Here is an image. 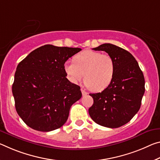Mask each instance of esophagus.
Here are the masks:
<instances>
[{"label":"esophagus","instance_id":"obj_1","mask_svg":"<svg viewBox=\"0 0 160 160\" xmlns=\"http://www.w3.org/2000/svg\"><path fill=\"white\" fill-rule=\"evenodd\" d=\"M80 90H81V92H82V95H83V96L87 95L88 94V93L85 91V89L84 88H81V89H80Z\"/></svg>","mask_w":160,"mask_h":160}]
</instances>
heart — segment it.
<instances>
[{
  "label": "heart",
  "mask_w": 160,
  "mask_h": 160,
  "mask_svg": "<svg viewBox=\"0 0 160 160\" xmlns=\"http://www.w3.org/2000/svg\"><path fill=\"white\" fill-rule=\"evenodd\" d=\"M64 70L71 82L77 84L85 78L86 84L91 90L100 92L112 81L115 65L110 55L85 50L75 55L74 62H65Z\"/></svg>",
  "instance_id": "obj_1"
}]
</instances>
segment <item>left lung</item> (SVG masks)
Listing matches in <instances>:
<instances>
[{
	"label": "left lung",
	"mask_w": 160,
	"mask_h": 160,
	"mask_svg": "<svg viewBox=\"0 0 160 160\" xmlns=\"http://www.w3.org/2000/svg\"><path fill=\"white\" fill-rule=\"evenodd\" d=\"M93 50L108 53L115 62V71L106 89L90 94L94 102L89 115L98 125L120 128L130 122L140 108L145 90L142 71L133 55L123 48L105 43Z\"/></svg>",
	"instance_id": "8db88e82"
}]
</instances>
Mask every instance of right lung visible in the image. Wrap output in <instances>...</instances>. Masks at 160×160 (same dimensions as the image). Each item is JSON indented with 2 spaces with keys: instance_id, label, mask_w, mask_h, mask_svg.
Returning <instances> with one entry per match:
<instances>
[{
  "instance_id": "obj_1",
  "label": "right lung",
  "mask_w": 160,
  "mask_h": 160,
  "mask_svg": "<svg viewBox=\"0 0 160 160\" xmlns=\"http://www.w3.org/2000/svg\"><path fill=\"white\" fill-rule=\"evenodd\" d=\"M80 50L45 45L18 65L12 92L17 112L30 128L50 132L66 122L71 106L82 92L68 80L64 65Z\"/></svg>"
}]
</instances>
